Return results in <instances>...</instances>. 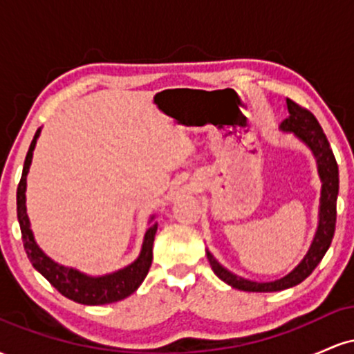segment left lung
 Segmentation results:
<instances>
[{"mask_svg": "<svg viewBox=\"0 0 354 354\" xmlns=\"http://www.w3.org/2000/svg\"><path fill=\"white\" fill-rule=\"evenodd\" d=\"M286 104L290 116L281 123V129L295 133L299 140H303L304 143L310 146L311 151L315 153L316 161H318V171L321 181H323L318 231H316V236L313 239L310 251L304 256L303 261L290 274L273 283H254L238 278L236 274L230 273L228 270H225V268L219 265L209 253H206L208 254L209 265L218 278H221L223 281L228 283L230 286L236 288V290L253 291V293H270V291H283L291 286H296V284L304 281L315 271V268L319 265L323 256L326 254L328 248H330L333 241V236H335L336 198H338L339 188L338 163L335 160L330 141H328L323 128H321L318 120H316L310 109L303 108L301 104L295 103L290 98L286 100Z\"/></svg>", "mask_w": 354, "mask_h": 354, "instance_id": "8db88e82", "label": "left lung"}]
</instances>
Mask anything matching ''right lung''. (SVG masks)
Instances as JSON below:
<instances>
[{
    "label": "right lung",
    "mask_w": 354,
    "mask_h": 354,
    "mask_svg": "<svg viewBox=\"0 0 354 354\" xmlns=\"http://www.w3.org/2000/svg\"><path fill=\"white\" fill-rule=\"evenodd\" d=\"M39 136V129L31 141L30 149H28L26 160H24L23 174L19 180L18 191H16V209H18V221L19 228H21L23 246L26 251L28 258H30L31 265L41 273L44 278L50 281L61 295L73 301L81 304H108L124 299L126 296L135 293L143 279L148 274L149 266L153 261V241L154 234H156L158 223H153L145 234V243L141 248V254L138 256L135 263L123 270L116 271L113 274L100 276V278H89V276L80 273V271L73 270V268L59 266L53 259L48 258L46 254L39 250L36 245L33 233L30 230V219L26 214V198H24V191H26V174L30 169L31 158H33V149L36 145V138ZM153 219V218H151Z\"/></svg>",
    "instance_id": "obj_1"
}]
</instances>
